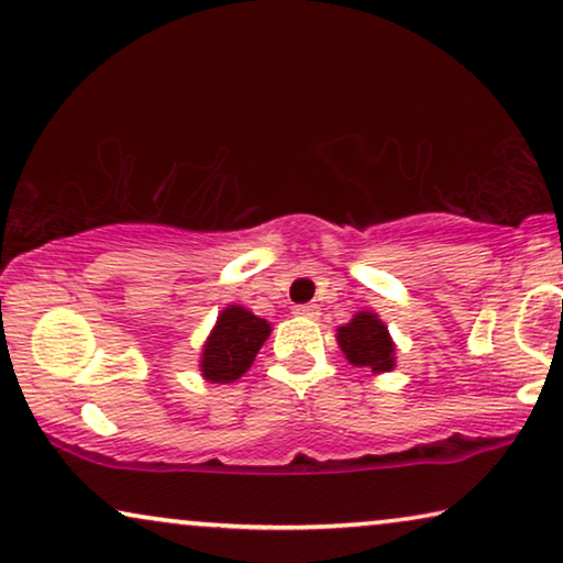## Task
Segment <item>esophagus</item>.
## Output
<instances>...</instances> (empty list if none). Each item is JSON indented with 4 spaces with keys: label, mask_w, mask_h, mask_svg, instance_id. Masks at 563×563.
<instances>
[{
    "label": "esophagus",
    "mask_w": 563,
    "mask_h": 563,
    "mask_svg": "<svg viewBox=\"0 0 563 563\" xmlns=\"http://www.w3.org/2000/svg\"><path fill=\"white\" fill-rule=\"evenodd\" d=\"M292 313L306 316V319H316V316H319V306H316V303H300V306L292 308Z\"/></svg>",
    "instance_id": "obj_1"
}]
</instances>
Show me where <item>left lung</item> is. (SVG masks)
<instances>
[{
  "label": "left lung",
  "instance_id": "obj_1",
  "mask_svg": "<svg viewBox=\"0 0 563 563\" xmlns=\"http://www.w3.org/2000/svg\"><path fill=\"white\" fill-rule=\"evenodd\" d=\"M336 339L346 360L357 367H369L372 372H390L395 367V344L375 313H357L346 327H339Z\"/></svg>",
  "mask_w": 563,
  "mask_h": 563
}]
</instances>
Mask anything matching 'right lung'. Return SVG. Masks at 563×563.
I'll return each mask as SVG.
<instances>
[{
  "label": "right lung",
  "mask_w": 563,
  "mask_h": 563,
  "mask_svg": "<svg viewBox=\"0 0 563 563\" xmlns=\"http://www.w3.org/2000/svg\"><path fill=\"white\" fill-rule=\"evenodd\" d=\"M267 336H271V323L265 319H257L242 306L224 308L209 342L203 344V377L211 383H232L242 377Z\"/></svg>",
  "instance_id": "1"
}]
</instances>
